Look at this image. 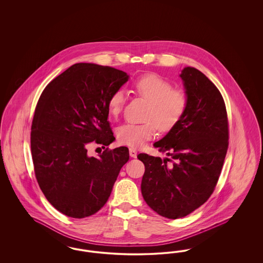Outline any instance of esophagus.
Listing matches in <instances>:
<instances>
[{"instance_id":"1","label":"esophagus","mask_w":263,"mask_h":263,"mask_svg":"<svg viewBox=\"0 0 263 263\" xmlns=\"http://www.w3.org/2000/svg\"><path fill=\"white\" fill-rule=\"evenodd\" d=\"M129 154H130V157H132V158H136L137 157V151L135 150V149H133V148H130L129 149Z\"/></svg>"}]
</instances>
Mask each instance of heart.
<instances>
[{"label": "heart", "mask_w": 263, "mask_h": 263, "mask_svg": "<svg viewBox=\"0 0 263 263\" xmlns=\"http://www.w3.org/2000/svg\"><path fill=\"white\" fill-rule=\"evenodd\" d=\"M132 88L138 97L149 102L144 114L145 121L120 126L116 137L119 144L139 149L156 136L157 129L162 133H167L181 122L187 111L189 98L184 90L174 88L172 83L157 74L138 78L132 84ZM125 100V93L121 89L110 95L107 100V111L111 117H119Z\"/></svg>", "instance_id": "heart-1"}]
</instances>
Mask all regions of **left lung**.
Returning <instances> with one entry per match:
<instances>
[{"mask_svg": "<svg viewBox=\"0 0 263 263\" xmlns=\"http://www.w3.org/2000/svg\"><path fill=\"white\" fill-rule=\"evenodd\" d=\"M180 77L189 98L187 111L178 125L154 144L171 159L138 155L145 164L144 200L168 219L185 217L209 199L229 146V121L220 90L195 68H184Z\"/></svg>", "mask_w": 263, "mask_h": 263, "instance_id": "obj_1", "label": "left lung"}]
</instances>
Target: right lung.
Segmentation results:
<instances>
[{
  "label": "right lung",
  "mask_w": 263,
  "mask_h": 263,
  "mask_svg": "<svg viewBox=\"0 0 263 263\" xmlns=\"http://www.w3.org/2000/svg\"><path fill=\"white\" fill-rule=\"evenodd\" d=\"M127 81L125 72L112 67L78 63L52 80L38 100L30 132L34 174L46 199L68 217L100 211L129 160L126 147L88 156L91 142L105 148L114 141L107 100Z\"/></svg>",
  "instance_id": "right-lung-1"
}]
</instances>
